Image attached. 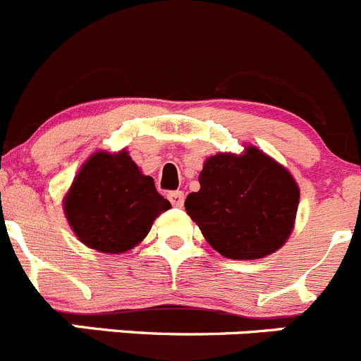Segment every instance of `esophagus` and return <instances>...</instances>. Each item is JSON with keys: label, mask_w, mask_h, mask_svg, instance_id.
I'll use <instances>...</instances> for the list:
<instances>
[{"label": "esophagus", "mask_w": 361, "mask_h": 361, "mask_svg": "<svg viewBox=\"0 0 361 361\" xmlns=\"http://www.w3.org/2000/svg\"><path fill=\"white\" fill-rule=\"evenodd\" d=\"M169 201H171V204H173V207H176V208H180V207H183V201H185V196H183V192L181 190H173V192H169Z\"/></svg>", "instance_id": "esophagus-1"}]
</instances>
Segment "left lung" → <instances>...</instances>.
<instances>
[{
  "label": "left lung",
  "instance_id": "obj_1",
  "mask_svg": "<svg viewBox=\"0 0 361 361\" xmlns=\"http://www.w3.org/2000/svg\"><path fill=\"white\" fill-rule=\"evenodd\" d=\"M200 185L185 200V210L222 257L258 260L290 237L299 187L283 165L258 147L210 157Z\"/></svg>",
  "mask_w": 361,
  "mask_h": 361
}]
</instances>
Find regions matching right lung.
<instances>
[{
  "mask_svg": "<svg viewBox=\"0 0 361 361\" xmlns=\"http://www.w3.org/2000/svg\"><path fill=\"white\" fill-rule=\"evenodd\" d=\"M169 208L153 178L140 173L126 149L94 153L63 197V212L76 237L110 255L140 244L154 219Z\"/></svg>",
  "mask_w": 361,
  "mask_h": 361,
  "instance_id": "right-lung-1",
  "label": "right lung"
}]
</instances>
